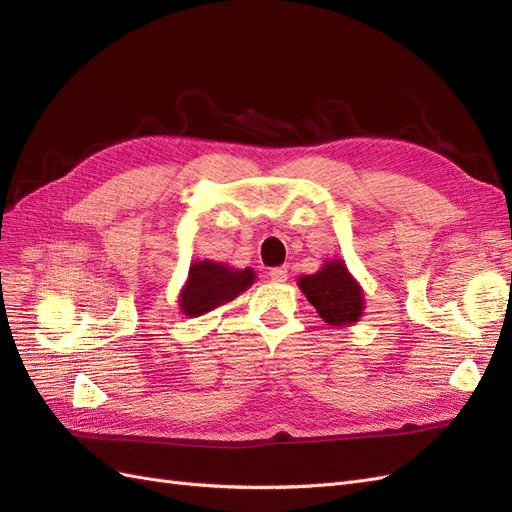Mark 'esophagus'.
I'll use <instances>...</instances> for the list:
<instances>
[{"label":"esophagus","instance_id":"esophagus-1","mask_svg":"<svg viewBox=\"0 0 512 512\" xmlns=\"http://www.w3.org/2000/svg\"><path fill=\"white\" fill-rule=\"evenodd\" d=\"M273 282H286L288 280V269L286 267H275L269 271Z\"/></svg>","mask_w":512,"mask_h":512}]
</instances>
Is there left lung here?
Listing matches in <instances>:
<instances>
[{
	"instance_id": "left-lung-1",
	"label": "left lung",
	"mask_w": 512,
	"mask_h": 512,
	"mask_svg": "<svg viewBox=\"0 0 512 512\" xmlns=\"http://www.w3.org/2000/svg\"><path fill=\"white\" fill-rule=\"evenodd\" d=\"M299 288L320 318L333 327L359 322L363 314V288L350 275L344 260H327L318 273L301 275Z\"/></svg>"
}]
</instances>
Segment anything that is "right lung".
Segmentation results:
<instances>
[{
  "instance_id": "1",
  "label": "right lung",
  "mask_w": 512,
  "mask_h": 512,
  "mask_svg": "<svg viewBox=\"0 0 512 512\" xmlns=\"http://www.w3.org/2000/svg\"><path fill=\"white\" fill-rule=\"evenodd\" d=\"M256 273L247 269H230L222 262L198 260L190 267L188 282L179 294V307L185 316L198 318L220 307L254 284Z\"/></svg>"
}]
</instances>
